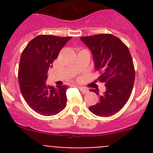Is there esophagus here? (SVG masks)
Instances as JSON below:
<instances>
[{"label":"esophagus","mask_w":153,"mask_h":153,"mask_svg":"<svg viewBox=\"0 0 153 153\" xmlns=\"http://www.w3.org/2000/svg\"><path fill=\"white\" fill-rule=\"evenodd\" d=\"M79 90H80V91L82 92V93H87V92H88L87 89H86V88H85V87H83V86H79Z\"/></svg>","instance_id":"1"}]
</instances>
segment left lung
Segmentation results:
<instances>
[{"instance_id":"obj_1","label":"left lung","mask_w":153,"mask_h":153,"mask_svg":"<svg viewBox=\"0 0 153 153\" xmlns=\"http://www.w3.org/2000/svg\"><path fill=\"white\" fill-rule=\"evenodd\" d=\"M80 39L91 51L96 70L100 73L97 79L106 86V91L101 96L98 89L90 90L100 96V100L89 109L98 117L113 116L129 100L134 84L135 69L129 48L120 39L109 33Z\"/></svg>"}]
</instances>
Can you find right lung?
<instances>
[{
	"mask_svg": "<svg viewBox=\"0 0 153 153\" xmlns=\"http://www.w3.org/2000/svg\"><path fill=\"white\" fill-rule=\"evenodd\" d=\"M71 38L39 35L23 51L18 70L20 88L28 106L39 114L53 116L66 107L67 86L63 85L55 88L47 85L46 80L48 70Z\"/></svg>",
	"mask_w": 153,
	"mask_h": 153,
	"instance_id": "add662e5",
	"label": "right lung"
}]
</instances>
